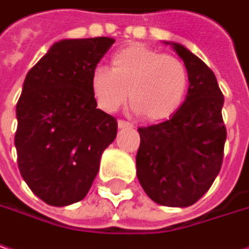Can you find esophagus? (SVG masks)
Listing matches in <instances>:
<instances>
[{"instance_id": "34e87169", "label": "esophagus", "mask_w": 249, "mask_h": 249, "mask_svg": "<svg viewBox=\"0 0 249 249\" xmlns=\"http://www.w3.org/2000/svg\"><path fill=\"white\" fill-rule=\"evenodd\" d=\"M132 126H134V125L126 123L124 120H120V121H118V128H132Z\"/></svg>"}]
</instances>
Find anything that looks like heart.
Returning <instances> with one entry per match:
<instances>
[{"instance_id":"obj_1","label":"heart","mask_w":249,"mask_h":249,"mask_svg":"<svg viewBox=\"0 0 249 249\" xmlns=\"http://www.w3.org/2000/svg\"><path fill=\"white\" fill-rule=\"evenodd\" d=\"M190 84L187 67L172 54L132 43L117 51L110 69L95 67L91 90L101 110L114 112L128 100L146 121L172 117L184 103Z\"/></svg>"}]
</instances>
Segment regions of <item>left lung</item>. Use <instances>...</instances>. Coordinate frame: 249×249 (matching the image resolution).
Segmentation results:
<instances>
[{"label": "left lung", "mask_w": 249, "mask_h": 249, "mask_svg": "<svg viewBox=\"0 0 249 249\" xmlns=\"http://www.w3.org/2000/svg\"><path fill=\"white\" fill-rule=\"evenodd\" d=\"M187 67L190 84L183 106L168 121L138 128L137 176L145 193L166 207H189L217 178L227 131L224 95L212 69L176 42H165Z\"/></svg>", "instance_id": "8db88e82"}]
</instances>
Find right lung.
I'll return each instance as SVG.
<instances>
[{"label": "right lung", "instance_id": "right-lung-1", "mask_svg": "<svg viewBox=\"0 0 249 249\" xmlns=\"http://www.w3.org/2000/svg\"><path fill=\"white\" fill-rule=\"evenodd\" d=\"M115 40L63 39L32 67L17 104L18 168L46 204L63 207L87 196L117 120L97 108L91 73Z\"/></svg>", "mask_w": 249, "mask_h": 249}]
</instances>
